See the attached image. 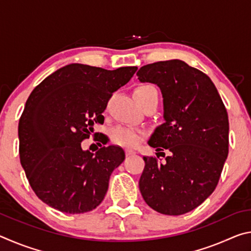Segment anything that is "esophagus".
<instances>
[{
	"mask_svg": "<svg viewBox=\"0 0 251 251\" xmlns=\"http://www.w3.org/2000/svg\"><path fill=\"white\" fill-rule=\"evenodd\" d=\"M125 154H126L127 157H128V156H133V155H135V151H131V150H126V151H125Z\"/></svg>",
	"mask_w": 251,
	"mask_h": 251,
	"instance_id": "34e87169",
	"label": "esophagus"
}]
</instances>
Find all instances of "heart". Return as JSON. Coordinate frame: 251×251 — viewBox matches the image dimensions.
Here are the masks:
<instances>
[{"mask_svg": "<svg viewBox=\"0 0 251 251\" xmlns=\"http://www.w3.org/2000/svg\"><path fill=\"white\" fill-rule=\"evenodd\" d=\"M155 90L151 85H142L138 88H136L134 93L135 99L139 103V100L145 96L148 92ZM147 137V133L139 127H131L125 125H117L113 127L110 130V139L114 144L124 147H137L139 144H142Z\"/></svg>", "mask_w": 251, "mask_h": 251, "instance_id": "obj_1", "label": "heart"}]
</instances>
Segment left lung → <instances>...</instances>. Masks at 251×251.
Wrapping results in <instances>:
<instances>
[{
    "label": "left lung",
    "instance_id": "8db88e82",
    "mask_svg": "<svg viewBox=\"0 0 251 251\" xmlns=\"http://www.w3.org/2000/svg\"><path fill=\"white\" fill-rule=\"evenodd\" d=\"M137 76L160 88L165 123L148 144L158 158L169 151L165 163L144 157L139 190L160 214H186L201 205L219 181L228 156L227 109L211 79L180 59L145 65Z\"/></svg>",
    "mask_w": 251,
    "mask_h": 251
}]
</instances>
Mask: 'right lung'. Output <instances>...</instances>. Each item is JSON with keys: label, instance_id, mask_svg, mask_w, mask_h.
<instances>
[{"label": "right lung", "instance_id": "1", "mask_svg": "<svg viewBox=\"0 0 251 251\" xmlns=\"http://www.w3.org/2000/svg\"><path fill=\"white\" fill-rule=\"evenodd\" d=\"M136 71L75 63L48 76L28 96L19 122L20 160L33 192L46 205L83 214L103 201L125 152L110 145L93 154L80 143L90 138L95 123L103 124L108 100Z\"/></svg>", "mask_w": 251, "mask_h": 251}]
</instances>
